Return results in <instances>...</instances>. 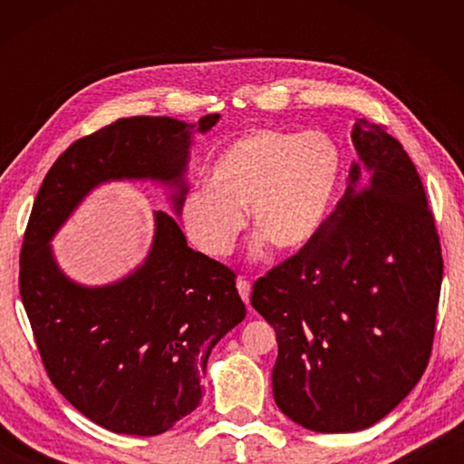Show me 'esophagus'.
<instances>
[{"label":"esophagus","instance_id":"1","mask_svg":"<svg viewBox=\"0 0 464 464\" xmlns=\"http://www.w3.org/2000/svg\"><path fill=\"white\" fill-rule=\"evenodd\" d=\"M237 290H239V296L243 298V303H246L247 307H249V295H251V286H249V282H247V280H243V278H239V280H237Z\"/></svg>","mask_w":464,"mask_h":464}]
</instances>
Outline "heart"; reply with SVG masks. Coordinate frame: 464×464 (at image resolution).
Returning <instances> with one entry per match:
<instances>
[{"label": "heart", "instance_id": "1", "mask_svg": "<svg viewBox=\"0 0 464 464\" xmlns=\"http://www.w3.org/2000/svg\"><path fill=\"white\" fill-rule=\"evenodd\" d=\"M342 176L340 149L324 132L260 129L235 140L210 169L208 186L179 200V221L204 256L223 260L249 225L276 249H298L315 237Z\"/></svg>", "mask_w": 464, "mask_h": 464}]
</instances>
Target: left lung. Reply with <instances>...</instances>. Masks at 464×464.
<instances>
[{"label":"left lung","instance_id":"obj_1","mask_svg":"<svg viewBox=\"0 0 464 464\" xmlns=\"http://www.w3.org/2000/svg\"><path fill=\"white\" fill-rule=\"evenodd\" d=\"M358 160L337 208L296 256L251 290L276 329L274 401L298 426H374L426 371L442 249L421 179L381 124L352 127Z\"/></svg>","mask_w":464,"mask_h":464}]
</instances>
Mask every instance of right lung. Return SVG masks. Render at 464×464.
<instances>
[{
  "label": "right lung",
  "instance_id": "1",
  "mask_svg": "<svg viewBox=\"0 0 464 464\" xmlns=\"http://www.w3.org/2000/svg\"><path fill=\"white\" fill-rule=\"evenodd\" d=\"M218 119L116 121L75 140L34 200L20 254V296L38 352L61 395L114 434L157 436L192 413L210 350L246 319V304L235 274L188 247L163 210L153 213L143 264L110 285L69 278L51 241L85 196L108 182L160 184L178 217L194 135H207Z\"/></svg>",
  "mask_w": 464,
  "mask_h": 464
}]
</instances>
